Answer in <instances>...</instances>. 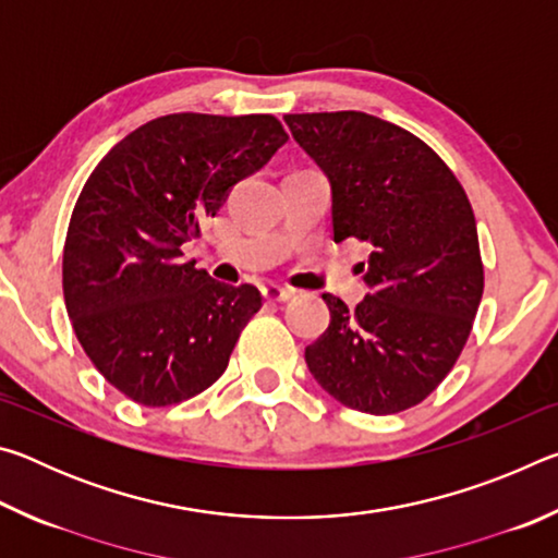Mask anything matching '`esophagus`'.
Wrapping results in <instances>:
<instances>
[{
    "instance_id": "34e87169",
    "label": "esophagus",
    "mask_w": 558,
    "mask_h": 558,
    "mask_svg": "<svg viewBox=\"0 0 558 558\" xmlns=\"http://www.w3.org/2000/svg\"><path fill=\"white\" fill-rule=\"evenodd\" d=\"M292 295H295V290L276 286V282H268V286L263 288V298H266L268 302H286V300H290Z\"/></svg>"
}]
</instances>
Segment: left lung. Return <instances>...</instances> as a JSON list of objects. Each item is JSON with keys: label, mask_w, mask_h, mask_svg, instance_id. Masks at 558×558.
<instances>
[{"label": "left lung", "mask_w": 558, "mask_h": 558, "mask_svg": "<svg viewBox=\"0 0 558 558\" xmlns=\"http://www.w3.org/2000/svg\"><path fill=\"white\" fill-rule=\"evenodd\" d=\"M332 182L335 241L372 243L369 295L305 349L323 389L347 409L389 415L418 405L456 366L485 290L465 189L433 149L359 110L286 116Z\"/></svg>", "instance_id": "obj_1"}]
</instances>
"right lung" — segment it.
I'll list each match as a JSON object with an SVG mask.
<instances>
[{
	"instance_id": "right-lung-1",
	"label": "right lung",
	"mask_w": 558,
	"mask_h": 558,
	"mask_svg": "<svg viewBox=\"0 0 558 558\" xmlns=\"http://www.w3.org/2000/svg\"><path fill=\"white\" fill-rule=\"evenodd\" d=\"M286 140L276 116L172 112L120 140L83 184L63 300L83 352L128 399L165 409L226 372L263 298L186 263L182 245Z\"/></svg>"
}]
</instances>
